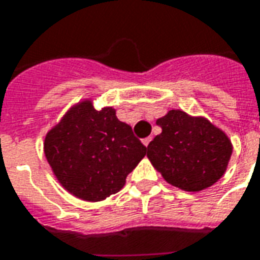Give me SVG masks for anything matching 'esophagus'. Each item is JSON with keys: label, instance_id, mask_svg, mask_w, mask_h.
Masks as SVG:
<instances>
[{"label": "esophagus", "instance_id": "obj_1", "mask_svg": "<svg viewBox=\"0 0 260 260\" xmlns=\"http://www.w3.org/2000/svg\"><path fill=\"white\" fill-rule=\"evenodd\" d=\"M151 140H152V138H151V136H148V138H146V139H143V144H144L146 147H148V144H150Z\"/></svg>", "mask_w": 260, "mask_h": 260}]
</instances>
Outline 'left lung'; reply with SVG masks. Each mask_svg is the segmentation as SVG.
<instances>
[{"label":"left lung","mask_w":260,"mask_h":260,"mask_svg":"<svg viewBox=\"0 0 260 260\" xmlns=\"http://www.w3.org/2000/svg\"><path fill=\"white\" fill-rule=\"evenodd\" d=\"M162 134L148 144L147 156L163 178L186 191H200L222 177L232 154L226 135L204 117L170 110L156 121Z\"/></svg>","instance_id":"left-lung-1"}]
</instances>
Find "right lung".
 I'll use <instances>...</instances> for the list:
<instances>
[{"label": "right lung", "instance_id": "obj_1", "mask_svg": "<svg viewBox=\"0 0 260 260\" xmlns=\"http://www.w3.org/2000/svg\"><path fill=\"white\" fill-rule=\"evenodd\" d=\"M44 152L64 189L95 202L125 185L126 175L144 158L147 147L116 117V110H95L85 101L48 132Z\"/></svg>", "mask_w": 260, "mask_h": 260}]
</instances>
